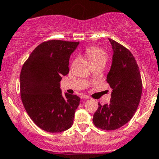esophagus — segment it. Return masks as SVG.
Listing matches in <instances>:
<instances>
[{
    "mask_svg": "<svg viewBox=\"0 0 159 159\" xmlns=\"http://www.w3.org/2000/svg\"><path fill=\"white\" fill-rule=\"evenodd\" d=\"M81 99H84V100L90 99V97H89V96H87V95H81Z\"/></svg>",
    "mask_w": 159,
    "mask_h": 159,
    "instance_id": "34e87169",
    "label": "esophagus"
}]
</instances>
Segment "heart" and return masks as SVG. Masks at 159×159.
Instances as JSON below:
<instances>
[{
  "label": "heart",
  "instance_id": "1",
  "mask_svg": "<svg viewBox=\"0 0 159 159\" xmlns=\"http://www.w3.org/2000/svg\"><path fill=\"white\" fill-rule=\"evenodd\" d=\"M85 54L93 66L97 65H105L108 59L105 51L97 46H90L87 48Z\"/></svg>",
  "mask_w": 159,
  "mask_h": 159
}]
</instances>
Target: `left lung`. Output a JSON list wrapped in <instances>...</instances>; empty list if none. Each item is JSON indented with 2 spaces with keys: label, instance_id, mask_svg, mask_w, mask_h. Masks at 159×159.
Here are the masks:
<instances>
[{
  "label": "left lung",
  "instance_id": "obj_1",
  "mask_svg": "<svg viewBox=\"0 0 159 159\" xmlns=\"http://www.w3.org/2000/svg\"><path fill=\"white\" fill-rule=\"evenodd\" d=\"M113 49L107 82L112 89L108 104L101 105L93 114L94 125L106 131L118 129L130 121L142 95L143 83L138 64L131 51L109 39Z\"/></svg>",
  "mask_w": 159,
  "mask_h": 159
}]
</instances>
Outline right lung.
Instances as JSON below:
<instances>
[{"mask_svg":"<svg viewBox=\"0 0 159 159\" xmlns=\"http://www.w3.org/2000/svg\"><path fill=\"white\" fill-rule=\"evenodd\" d=\"M79 42L51 39L33 50L20 75V97L30 118L39 128L62 132L73 125L79 105L77 95L62 97L60 81L69 73V59Z\"/></svg>","mask_w":159,"mask_h":159,"instance_id":"obj_1","label":"right lung"}]
</instances>
